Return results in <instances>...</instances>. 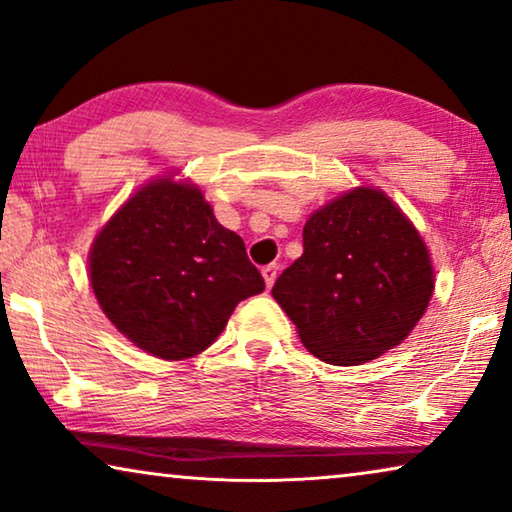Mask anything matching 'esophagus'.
<instances>
[{
  "mask_svg": "<svg viewBox=\"0 0 512 512\" xmlns=\"http://www.w3.org/2000/svg\"><path fill=\"white\" fill-rule=\"evenodd\" d=\"M262 276H264V282H266V289L273 287V282H276L278 278V264H269L264 266L262 269Z\"/></svg>",
  "mask_w": 512,
  "mask_h": 512,
  "instance_id": "esophagus-1",
  "label": "esophagus"
}]
</instances>
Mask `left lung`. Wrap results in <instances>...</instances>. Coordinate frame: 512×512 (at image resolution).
<instances>
[{"label":"left lung","mask_w":512,"mask_h":512,"mask_svg":"<svg viewBox=\"0 0 512 512\" xmlns=\"http://www.w3.org/2000/svg\"><path fill=\"white\" fill-rule=\"evenodd\" d=\"M434 271L421 234L375 188H356L312 213L303 255L271 294L312 356L361 365L407 338L427 310Z\"/></svg>","instance_id":"8db88e82"}]
</instances>
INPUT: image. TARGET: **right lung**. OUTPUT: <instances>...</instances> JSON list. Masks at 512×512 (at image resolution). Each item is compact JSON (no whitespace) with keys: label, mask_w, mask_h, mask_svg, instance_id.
<instances>
[{"label":"right lung","mask_w":512,"mask_h":512,"mask_svg":"<svg viewBox=\"0 0 512 512\" xmlns=\"http://www.w3.org/2000/svg\"><path fill=\"white\" fill-rule=\"evenodd\" d=\"M98 305L144 352L200 354L239 301L264 292L243 239L225 230L193 183L158 179L137 190L89 253Z\"/></svg>","instance_id":"add662e5"}]
</instances>
